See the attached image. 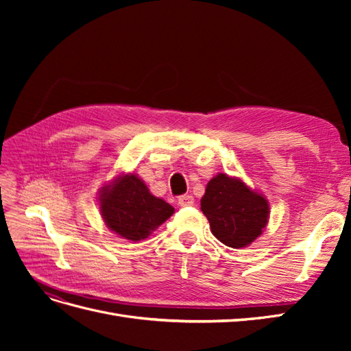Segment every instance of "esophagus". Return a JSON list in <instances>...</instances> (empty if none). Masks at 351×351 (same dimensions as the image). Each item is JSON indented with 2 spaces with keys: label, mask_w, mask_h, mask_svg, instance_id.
<instances>
[{
  "label": "esophagus",
  "mask_w": 351,
  "mask_h": 351,
  "mask_svg": "<svg viewBox=\"0 0 351 351\" xmlns=\"http://www.w3.org/2000/svg\"><path fill=\"white\" fill-rule=\"evenodd\" d=\"M193 204H195L193 196L183 195V196L178 197V205H180V206H192Z\"/></svg>",
  "instance_id": "34e87169"
}]
</instances>
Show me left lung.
Instances as JSON below:
<instances>
[{
    "label": "left lung",
    "mask_w": 351,
    "mask_h": 351,
    "mask_svg": "<svg viewBox=\"0 0 351 351\" xmlns=\"http://www.w3.org/2000/svg\"><path fill=\"white\" fill-rule=\"evenodd\" d=\"M200 209L210 231L228 247H246L267 227L268 200L253 192L240 178L218 174L206 186Z\"/></svg>",
    "instance_id": "obj_1"
}]
</instances>
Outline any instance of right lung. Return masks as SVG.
Returning a JSON list of instances; mask_svg holds the SVG:
<instances>
[{
  "mask_svg": "<svg viewBox=\"0 0 351 351\" xmlns=\"http://www.w3.org/2000/svg\"><path fill=\"white\" fill-rule=\"evenodd\" d=\"M99 208L107 227L132 241L146 239L174 214V208L155 197L134 174L119 177L112 186L102 187Z\"/></svg>",
  "mask_w": 351,
  "mask_h": 351,
  "instance_id": "obj_1",
  "label": "right lung"
}]
</instances>
